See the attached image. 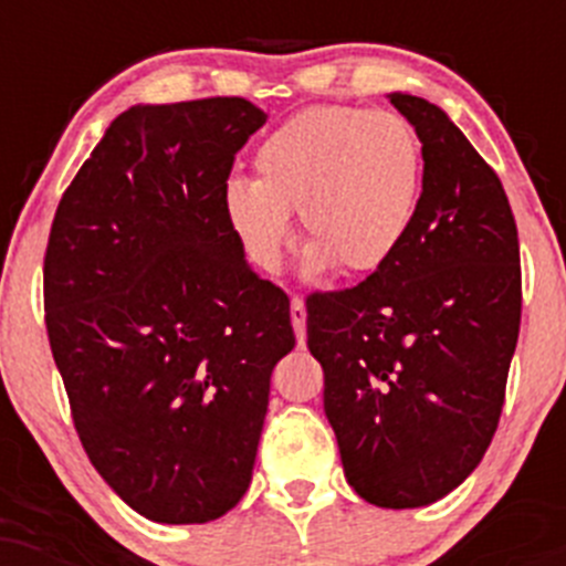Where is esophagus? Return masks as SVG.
Returning <instances> with one entry per match:
<instances>
[{
  "label": "esophagus",
  "mask_w": 566,
  "mask_h": 566,
  "mask_svg": "<svg viewBox=\"0 0 566 566\" xmlns=\"http://www.w3.org/2000/svg\"><path fill=\"white\" fill-rule=\"evenodd\" d=\"M290 319H293L295 339H298V345H304L306 342V304L301 295H293V301H290Z\"/></svg>",
  "instance_id": "esophagus-1"
}]
</instances>
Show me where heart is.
Segmentation results:
<instances>
[{
    "instance_id": "1",
    "label": "heart",
    "mask_w": 566,
    "mask_h": 566,
    "mask_svg": "<svg viewBox=\"0 0 566 566\" xmlns=\"http://www.w3.org/2000/svg\"><path fill=\"white\" fill-rule=\"evenodd\" d=\"M254 180L224 186V216L243 251L276 271L298 210L310 265L364 276L397 254L421 193V142L394 112L312 106L254 150Z\"/></svg>"
}]
</instances>
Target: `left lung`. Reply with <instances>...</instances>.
<instances>
[{"label":"left lung","mask_w":566,"mask_h":566,"mask_svg":"<svg viewBox=\"0 0 566 566\" xmlns=\"http://www.w3.org/2000/svg\"><path fill=\"white\" fill-rule=\"evenodd\" d=\"M424 158L413 227L356 287L306 298L347 484L386 510L452 493L488 452L521 331V243L499 175L436 104L391 93Z\"/></svg>","instance_id":"1"}]
</instances>
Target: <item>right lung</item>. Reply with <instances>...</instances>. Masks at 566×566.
Listing matches in <instances>:
<instances>
[{"label":"right lung","mask_w":566,"mask_h":566,"mask_svg":"<svg viewBox=\"0 0 566 566\" xmlns=\"http://www.w3.org/2000/svg\"><path fill=\"white\" fill-rule=\"evenodd\" d=\"M247 98L130 106L65 188L43 260L49 345L78 441L156 523H208L247 493L290 298L224 216Z\"/></svg>","instance_id":"obj_1"}]
</instances>
